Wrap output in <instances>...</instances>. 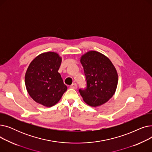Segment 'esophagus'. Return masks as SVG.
Segmentation results:
<instances>
[{"label": "esophagus", "instance_id": "1", "mask_svg": "<svg viewBox=\"0 0 152 152\" xmlns=\"http://www.w3.org/2000/svg\"><path fill=\"white\" fill-rule=\"evenodd\" d=\"M77 87V84H76V83L72 84L70 86V88L73 89H76Z\"/></svg>", "mask_w": 152, "mask_h": 152}]
</instances>
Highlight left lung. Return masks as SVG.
Masks as SVG:
<instances>
[{
	"label": "left lung",
	"instance_id": "obj_1",
	"mask_svg": "<svg viewBox=\"0 0 152 152\" xmlns=\"http://www.w3.org/2000/svg\"><path fill=\"white\" fill-rule=\"evenodd\" d=\"M80 61L84 68L86 87L79 89V92L87 105L100 106L108 102L116 91L117 71L109 58L96 51L87 52Z\"/></svg>",
	"mask_w": 152,
	"mask_h": 152
}]
</instances>
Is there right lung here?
<instances>
[{
	"instance_id": "right-lung-1",
	"label": "right lung",
	"mask_w": 152,
	"mask_h": 152,
	"mask_svg": "<svg viewBox=\"0 0 152 152\" xmlns=\"http://www.w3.org/2000/svg\"><path fill=\"white\" fill-rule=\"evenodd\" d=\"M61 58L52 52L40 54L31 61L25 75V85L31 97L45 107L55 105L67 90L58 71Z\"/></svg>"
}]
</instances>
